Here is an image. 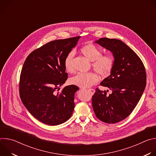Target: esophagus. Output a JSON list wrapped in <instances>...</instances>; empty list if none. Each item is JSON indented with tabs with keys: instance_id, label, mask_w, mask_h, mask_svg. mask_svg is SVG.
<instances>
[{
	"instance_id": "34e87169",
	"label": "esophagus",
	"mask_w": 156,
	"mask_h": 156,
	"mask_svg": "<svg viewBox=\"0 0 156 156\" xmlns=\"http://www.w3.org/2000/svg\"><path fill=\"white\" fill-rule=\"evenodd\" d=\"M88 91H90L91 94H93L95 93V90L94 89H90V90H88Z\"/></svg>"
}]
</instances>
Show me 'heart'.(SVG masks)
Returning a JSON list of instances; mask_svg holds the SVG:
<instances>
[{
	"mask_svg": "<svg viewBox=\"0 0 156 156\" xmlns=\"http://www.w3.org/2000/svg\"><path fill=\"white\" fill-rule=\"evenodd\" d=\"M80 51L83 55L92 61V66L95 71L103 77L108 76L112 71L114 60L109 55H102V51L93 44H87L81 47ZM75 52L72 51L68 53L64 60V66L66 71L69 73L74 72L73 59ZM99 78L97 74L93 72L79 73L70 80V84L87 88L98 83Z\"/></svg>",
	"mask_w": 156,
	"mask_h": 156,
	"instance_id": "heart-1",
	"label": "heart"
}]
</instances>
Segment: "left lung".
<instances>
[{
  "mask_svg": "<svg viewBox=\"0 0 156 156\" xmlns=\"http://www.w3.org/2000/svg\"><path fill=\"white\" fill-rule=\"evenodd\" d=\"M96 42L112 52L115 60L110 76L101 83L112 94L96 88L92 105L98 119L115 123L129 115L138 103L146 84V70L138 55L122 41L103 37Z\"/></svg>",
  "mask_w": 156,
  "mask_h": 156,
  "instance_id": "8db88e82",
  "label": "left lung"
}]
</instances>
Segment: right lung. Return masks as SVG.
Instances as JSON below:
<instances>
[{
	"label": "right lung",
	"instance_id": "1",
	"mask_svg": "<svg viewBox=\"0 0 156 156\" xmlns=\"http://www.w3.org/2000/svg\"><path fill=\"white\" fill-rule=\"evenodd\" d=\"M80 36L51 41L33 51L22 68L19 84L21 100L30 114L49 125L65 122L75 108V93L79 87H59L68 78L64 60Z\"/></svg>",
	"mask_w": 156,
	"mask_h": 156
}]
</instances>
